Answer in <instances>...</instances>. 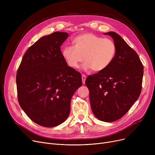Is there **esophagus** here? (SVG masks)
<instances>
[{
    "label": "esophagus",
    "instance_id": "esophagus-1",
    "mask_svg": "<svg viewBox=\"0 0 155 155\" xmlns=\"http://www.w3.org/2000/svg\"><path fill=\"white\" fill-rule=\"evenodd\" d=\"M86 78H87V77H86V75H84V74H82V82H83V84H85V80H86Z\"/></svg>",
    "mask_w": 155,
    "mask_h": 155
}]
</instances>
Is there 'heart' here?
Listing matches in <instances>:
<instances>
[{
	"instance_id": "obj_1",
	"label": "heart",
	"mask_w": 155,
	"mask_h": 155,
	"mask_svg": "<svg viewBox=\"0 0 155 155\" xmlns=\"http://www.w3.org/2000/svg\"><path fill=\"white\" fill-rule=\"evenodd\" d=\"M73 46H64L62 56L71 68H77L84 61L83 68L100 72L107 68L116 54V46L110 39L84 33L73 39Z\"/></svg>"
}]
</instances>
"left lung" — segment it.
<instances>
[{"label": "left lung", "instance_id": "obj_1", "mask_svg": "<svg viewBox=\"0 0 155 155\" xmlns=\"http://www.w3.org/2000/svg\"><path fill=\"white\" fill-rule=\"evenodd\" d=\"M116 46L115 58L102 71L89 75L85 84L94 116L104 122L124 116L140 97L143 65L137 53L115 32H105Z\"/></svg>", "mask_w": 155, "mask_h": 155}]
</instances>
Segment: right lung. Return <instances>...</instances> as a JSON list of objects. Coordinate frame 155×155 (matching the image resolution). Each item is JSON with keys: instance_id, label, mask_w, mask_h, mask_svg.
<instances>
[{"instance_id": "1", "label": "right lung", "mask_w": 155, "mask_h": 155, "mask_svg": "<svg viewBox=\"0 0 155 155\" xmlns=\"http://www.w3.org/2000/svg\"><path fill=\"white\" fill-rule=\"evenodd\" d=\"M67 32H54L38 39L24 54L17 71L18 98L26 115L44 127L67 119L71 99L82 86L80 73L68 67L60 46Z\"/></svg>"}]
</instances>
